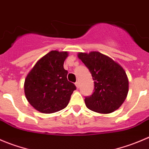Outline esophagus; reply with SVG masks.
Segmentation results:
<instances>
[{
  "instance_id": "esophagus-1",
  "label": "esophagus",
  "mask_w": 149,
  "mask_h": 149,
  "mask_svg": "<svg viewBox=\"0 0 149 149\" xmlns=\"http://www.w3.org/2000/svg\"><path fill=\"white\" fill-rule=\"evenodd\" d=\"M75 85H76L77 88L78 89V88H79V82H78V81H77V82H75Z\"/></svg>"
}]
</instances>
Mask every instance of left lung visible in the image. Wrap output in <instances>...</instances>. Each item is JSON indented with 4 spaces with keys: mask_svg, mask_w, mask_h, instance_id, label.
<instances>
[{
    "mask_svg": "<svg viewBox=\"0 0 149 149\" xmlns=\"http://www.w3.org/2000/svg\"><path fill=\"white\" fill-rule=\"evenodd\" d=\"M78 58L89 70L94 80V92L85 97L89 109L109 114L118 109L128 93V79L123 67L98 51L79 53Z\"/></svg>",
    "mask_w": 149,
    "mask_h": 149,
    "instance_id": "left-lung-1",
    "label": "left lung"
}]
</instances>
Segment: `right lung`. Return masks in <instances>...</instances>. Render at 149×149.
<instances>
[{"label": "right lung", "mask_w": 149, "mask_h": 149, "mask_svg": "<svg viewBox=\"0 0 149 149\" xmlns=\"http://www.w3.org/2000/svg\"><path fill=\"white\" fill-rule=\"evenodd\" d=\"M67 56L66 51H51L35 64L25 79L26 99L40 112L51 114L64 109L76 90L64 69Z\"/></svg>", "instance_id": "right-lung-1"}]
</instances>
